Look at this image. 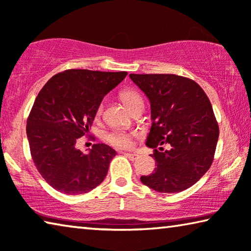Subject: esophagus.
Listing matches in <instances>:
<instances>
[{"label": "esophagus", "mask_w": 251, "mask_h": 251, "mask_svg": "<svg viewBox=\"0 0 251 251\" xmlns=\"http://www.w3.org/2000/svg\"><path fill=\"white\" fill-rule=\"evenodd\" d=\"M125 155L128 157L129 160H131V161H134V160H137L138 159V154H135V153H125Z\"/></svg>", "instance_id": "obj_1"}]
</instances>
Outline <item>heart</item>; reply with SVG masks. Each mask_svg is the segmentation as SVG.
I'll list each match as a JSON object with an SVG mask.
<instances>
[{
  "label": "heart",
  "instance_id": "b5f03b06",
  "mask_svg": "<svg viewBox=\"0 0 251 251\" xmlns=\"http://www.w3.org/2000/svg\"><path fill=\"white\" fill-rule=\"evenodd\" d=\"M121 100L123 101L130 111L137 107L139 104H143V100L137 91L132 89H126L121 92ZM103 105L100 104L97 109V117H100L102 113ZM133 137L132 132H126V131H112L107 135V141L111 144L112 147L118 149H130L133 146Z\"/></svg>",
  "mask_w": 251,
  "mask_h": 251
}]
</instances>
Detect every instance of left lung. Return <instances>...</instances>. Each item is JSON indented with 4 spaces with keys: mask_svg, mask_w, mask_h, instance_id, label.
Instances as JSON below:
<instances>
[{
    "mask_svg": "<svg viewBox=\"0 0 251 251\" xmlns=\"http://www.w3.org/2000/svg\"><path fill=\"white\" fill-rule=\"evenodd\" d=\"M150 100L152 126L147 146L156 168L141 182L161 193H178L200 181L213 163L219 128L199 83L174 74H130ZM170 144V151L162 145Z\"/></svg>",
    "mask_w": 251,
    "mask_h": 251,
    "instance_id": "obj_1",
    "label": "left lung"
}]
</instances>
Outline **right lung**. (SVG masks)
Here are the masks:
<instances>
[{
  "label": "right lung",
  "instance_id": "add662e5",
  "mask_svg": "<svg viewBox=\"0 0 251 251\" xmlns=\"http://www.w3.org/2000/svg\"><path fill=\"white\" fill-rule=\"evenodd\" d=\"M128 73L67 69L38 92L26 122L30 155L43 178L64 194L90 192L103 181L117 152L97 143L88 154L76 142L86 135L103 97Z\"/></svg>",
  "mask_w": 251,
  "mask_h": 251
}]
</instances>
